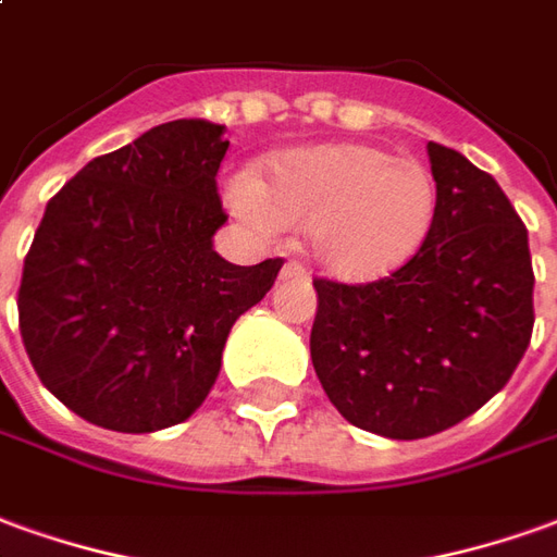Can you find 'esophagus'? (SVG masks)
I'll list each match as a JSON object with an SVG mask.
<instances>
[{"label": "esophagus", "instance_id": "34e87169", "mask_svg": "<svg viewBox=\"0 0 557 557\" xmlns=\"http://www.w3.org/2000/svg\"><path fill=\"white\" fill-rule=\"evenodd\" d=\"M283 277L307 280V277H310V274H307L305 265H298V262H286V265H283Z\"/></svg>", "mask_w": 557, "mask_h": 557}]
</instances>
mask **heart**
<instances>
[{"label": "heart", "instance_id": "1", "mask_svg": "<svg viewBox=\"0 0 557 557\" xmlns=\"http://www.w3.org/2000/svg\"><path fill=\"white\" fill-rule=\"evenodd\" d=\"M232 205L259 228H310L332 277L364 283L392 274L431 232L437 186L419 162L371 144H319L268 162L265 181L228 184Z\"/></svg>", "mask_w": 557, "mask_h": 557}]
</instances>
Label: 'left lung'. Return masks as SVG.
<instances>
[{
  "mask_svg": "<svg viewBox=\"0 0 557 557\" xmlns=\"http://www.w3.org/2000/svg\"><path fill=\"white\" fill-rule=\"evenodd\" d=\"M437 211L373 283L317 277L310 359L346 422L392 441L458 425L507 386L534 332L528 228L492 174L428 141Z\"/></svg>",
  "mask_w": 557,
  "mask_h": 557,
  "instance_id": "obj_1",
  "label": "left lung"
}]
</instances>
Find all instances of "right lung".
<instances>
[{
    "mask_svg": "<svg viewBox=\"0 0 557 557\" xmlns=\"http://www.w3.org/2000/svg\"><path fill=\"white\" fill-rule=\"evenodd\" d=\"M225 126L171 120L87 162L35 228L17 289L35 373L92 425L147 434L208 398L235 319L283 259L213 252L228 220L216 171Z\"/></svg>",
    "mask_w": 557,
    "mask_h": 557,
    "instance_id": "1",
    "label": "right lung"
}]
</instances>
